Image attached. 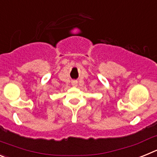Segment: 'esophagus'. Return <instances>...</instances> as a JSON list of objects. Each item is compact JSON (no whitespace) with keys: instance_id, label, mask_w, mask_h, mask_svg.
Here are the masks:
<instances>
[{"instance_id":"obj_1","label":"esophagus","mask_w":157,"mask_h":157,"mask_svg":"<svg viewBox=\"0 0 157 157\" xmlns=\"http://www.w3.org/2000/svg\"><path fill=\"white\" fill-rule=\"evenodd\" d=\"M71 85L73 86H78V82L76 81V80H73V81L71 82Z\"/></svg>"}]
</instances>
